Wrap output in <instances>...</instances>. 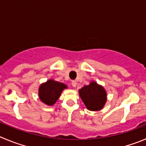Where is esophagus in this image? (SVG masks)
<instances>
[{
    "label": "esophagus",
    "mask_w": 146,
    "mask_h": 146,
    "mask_svg": "<svg viewBox=\"0 0 146 146\" xmlns=\"http://www.w3.org/2000/svg\"><path fill=\"white\" fill-rule=\"evenodd\" d=\"M71 84H72V86H73V87H76V85H77V82H76V81H72Z\"/></svg>",
    "instance_id": "obj_1"
}]
</instances>
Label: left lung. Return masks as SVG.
Masks as SVG:
<instances>
[{"instance_id": "8db88e82", "label": "left lung", "mask_w": 146, "mask_h": 146, "mask_svg": "<svg viewBox=\"0 0 146 146\" xmlns=\"http://www.w3.org/2000/svg\"><path fill=\"white\" fill-rule=\"evenodd\" d=\"M79 95L86 108L91 111L101 110L107 102V92L104 87L94 81L81 88Z\"/></svg>"}]
</instances>
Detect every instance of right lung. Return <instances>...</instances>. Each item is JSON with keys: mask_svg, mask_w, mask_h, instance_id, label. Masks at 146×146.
Returning <instances> with one entry per match:
<instances>
[{"mask_svg": "<svg viewBox=\"0 0 146 146\" xmlns=\"http://www.w3.org/2000/svg\"><path fill=\"white\" fill-rule=\"evenodd\" d=\"M66 88L65 84L50 79L39 86V97L47 105H53L59 99L62 91Z\"/></svg>", "mask_w": 146, "mask_h": 146, "instance_id": "right-lung-1", "label": "right lung"}]
</instances>
